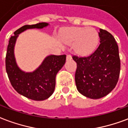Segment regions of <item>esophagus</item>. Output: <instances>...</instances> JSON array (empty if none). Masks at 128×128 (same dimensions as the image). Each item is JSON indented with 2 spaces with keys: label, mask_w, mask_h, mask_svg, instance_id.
<instances>
[{
  "label": "esophagus",
  "mask_w": 128,
  "mask_h": 128,
  "mask_svg": "<svg viewBox=\"0 0 128 128\" xmlns=\"http://www.w3.org/2000/svg\"><path fill=\"white\" fill-rule=\"evenodd\" d=\"M72 59V57L70 55H66V60H70Z\"/></svg>",
  "instance_id": "esophagus-1"
}]
</instances>
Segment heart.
<instances>
[{
	"label": "heart",
	"instance_id": "1",
	"mask_svg": "<svg viewBox=\"0 0 128 128\" xmlns=\"http://www.w3.org/2000/svg\"><path fill=\"white\" fill-rule=\"evenodd\" d=\"M60 36L64 43L73 44L75 51L80 55L92 53L99 42L98 32L93 28H65L60 31Z\"/></svg>",
	"mask_w": 128,
	"mask_h": 128
}]
</instances>
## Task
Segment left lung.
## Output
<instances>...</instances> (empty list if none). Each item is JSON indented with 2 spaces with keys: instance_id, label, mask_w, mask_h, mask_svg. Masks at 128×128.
Here are the masks:
<instances>
[{
  "instance_id": "left-lung-1",
  "label": "left lung",
  "mask_w": 128,
  "mask_h": 128,
  "mask_svg": "<svg viewBox=\"0 0 128 128\" xmlns=\"http://www.w3.org/2000/svg\"><path fill=\"white\" fill-rule=\"evenodd\" d=\"M98 34L100 44L92 54L72 57L77 63V89L92 99L102 98L115 88L120 70L118 46L114 36L102 29H100Z\"/></svg>"
}]
</instances>
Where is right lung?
Instances as JSON below:
<instances>
[{
  "mask_svg": "<svg viewBox=\"0 0 128 128\" xmlns=\"http://www.w3.org/2000/svg\"><path fill=\"white\" fill-rule=\"evenodd\" d=\"M48 25L39 23L26 25L16 30L9 40L5 58V67L11 84L20 95L34 100H44L53 94L55 87V77L66 62V55H49L36 70L26 73L18 67L14 58V49L18 34L27 29H42Z\"/></svg>",
  "mask_w": 128,
  "mask_h": 128,
  "instance_id": "right-lung-1",
  "label": "right lung"
}]
</instances>
